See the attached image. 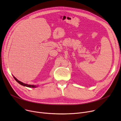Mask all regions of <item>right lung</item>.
Returning <instances> with one entry per match:
<instances>
[{
  "label": "right lung",
  "instance_id": "right-lung-1",
  "mask_svg": "<svg viewBox=\"0 0 121 121\" xmlns=\"http://www.w3.org/2000/svg\"><path fill=\"white\" fill-rule=\"evenodd\" d=\"M13 77H14V79L18 82V83L20 84H21V85H22V86H26V87H29V88H31V87H32V88H36V87H37V86H36V85H29V84H25V83H23V82H21V81H19V80H18L15 77H14L13 76Z\"/></svg>",
  "mask_w": 121,
  "mask_h": 121
}]
</instances>
